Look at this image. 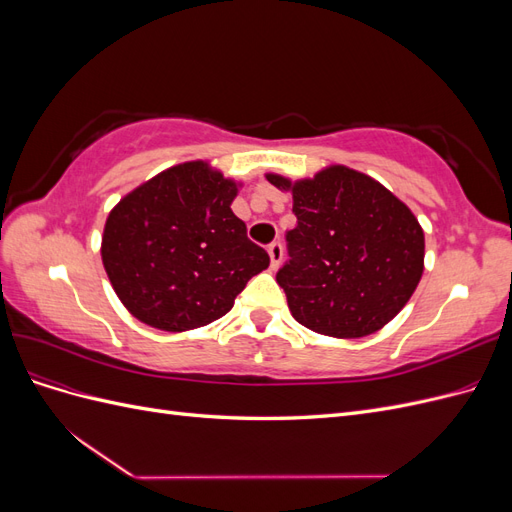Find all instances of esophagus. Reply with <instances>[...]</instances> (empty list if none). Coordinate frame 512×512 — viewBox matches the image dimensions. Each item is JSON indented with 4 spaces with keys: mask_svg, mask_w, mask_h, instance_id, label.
Wrapping results in <instances>:
<instances>
[{
    "mask_svg": "<svg viewBox=\"0 0 512 512\" xmlns=\"http://www.w3.org/2000/svg\"><path fill=\"white\" fill-rule=\"evenodd\" d=\"M267 252H269V258H271V269L275 271L277 267H280V262H282L284 247H282L280 241H275V243H271V245L267 247Z\"/></svg>",
    "mask_w": 512,
    "mask_h": 512,
    "instance_id": "1",
    "label": "esophagus"
}]
</instances>
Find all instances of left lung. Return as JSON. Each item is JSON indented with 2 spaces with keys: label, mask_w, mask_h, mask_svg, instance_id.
<instances>
[{
  "label": "left lung",
  "mask_w": 512,
  "mask_h": 512,
  "mask_svg": "<svg viewBox=\"0 0 512 512\" xmlns=\"http://www.w3.org/2000/svg\"><path fill=\"white\" fill-rule=\"evenodd\" d=\"M297 228L277 273L292 318L314 333L359 339L380 331L410 301L425 269V232L410 207L376 179L331 164L292 181Z\"/></svg>",
  "instance_id": "left-lung-1"
}]
</instances>
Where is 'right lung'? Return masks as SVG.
<instances>
[{
	"label": "right lung",
	"mask_w": 512,
	"mask_h": 512,
	"mask_svg": "<svg viewBox=\"0 0 512 512\" xmlns=\"http://www.w3.org/2000/svg\"><path fill=\"white\" fill-rule=\"evenodd\" d=\"M241 181L207 160L170 166L128 192L102 232V265L123 307L181 333L222 318L269 254L232 213Z\"/></svg>",
	"instance_id": "right-lung-1"
}]
</instances>
